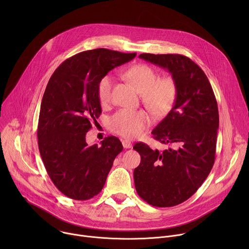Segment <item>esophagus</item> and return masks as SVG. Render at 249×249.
I'll return each mask as SVG.
<instances>
[{
    "mask_svg": "<svg viewBox=\"0 0 249 249\" xmlns=\"http://www.w3.org/2000/svg\"><path fill=\"white\" fill-rule=\"evenodd\" d=\"M122 145L125 149H130L132 148V143L129 141V140H123L122 141Z\"/></svg>",
    "mask_w": 249,
    "mask_h": 249,
    "instance_id": "34e87169",
    "label": "esophagus"
}]
</instances>
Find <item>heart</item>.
Masks as SVG:
<instances>
[{
    "label": "heart",
    "mask_w": 249,
    "mask_h": 249,
    "mask_svg": "<svg viewBox=\"0 0 249 249\" xmlns=\"http://www.w3.org/2000/svg\"><path fill=\"white\" fill-rule=\"evenodd\" d=\"M126 78L141 93L142 100L147 108L156 116L167 114L175 102L177 86L171 77L159 78L156 71L146 65L138 64L129 68ZM113 77L103 76L97 85L98 99L102 104H107L111 99ZM151 118L144 110H120L110 120V130L127 139L141 136L150 126Z\"/></svg>",
    "instance_id": "1"
}]
</instances>
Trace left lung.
I'll list each match as a JSON object with an SVG mask.
<instances>
[{"instance_id": "8db88e82", "label": "left lung", "mask_w": 249, "mask_h": 249, "mask_svg": "<svg viewBox=\"0 0 249 249\" xmlns=\"http://www.w3.org/2000/svg\"><path fill=\"white\" fill-rule=\"evenodd\" d=\"M167 70L177 86L168 114L153 130V137L171 146L159 152L145 143L133 149L141 156L134 170L139 196L156 207H172L189 199L207 178L215 162L219 129L218 103L203 70L179 54L139 55Z\"/></svg>"}]
</instances>
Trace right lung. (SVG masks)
Here are the masks:
<instances>
[{
  "label": "right lung",
  "instance_id": "add662e5",
  "mask_svg": "<svg viewBox=\"0 0 249 249\" xmlns=\"http://www.w3.org/2000/svg\"><path fill=\"white\" fill-rule=\"evenodd\" d=\"M105 48L84 51L64 61L51 76L41 101L38 148L54 185L67 197L89 200L103 188L120 140L106 137L89 146L86 135L101 113L99 80L136 57Z\"/></svg>",
  "mask_w": 249,
  "mask_h": 249
}]
</instances>
